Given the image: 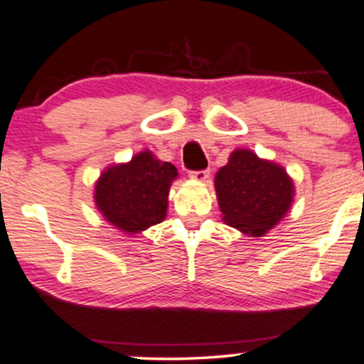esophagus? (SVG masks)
Listing matches in <instances>:
<instances>
[{
	"label": "esophagus",
	"instance_id": "esophagus-1",
	"mask_svg": "<svg viewBox=\"0 0 364 364\" xmlns=\"http://www.w3.org/2000/svg\"><path fill=\"white\" fill-rule=\"evenodd\" d=\"M210 173L209 171H190V178L195 179V181H205L207 178H209Z\"/></svg>",
	"mask_w": 364,
	"mask_h": 364
}]
</instances>
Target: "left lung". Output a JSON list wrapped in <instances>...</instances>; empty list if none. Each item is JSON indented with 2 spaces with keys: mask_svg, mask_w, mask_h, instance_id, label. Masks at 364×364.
I'll return each mask as SVG.
<instances>
[{
  "mask_svg": "<svg viewBox=\"0 0 364 364\" xmlns=\"http://www.w3.org/2000/svg\"><path fill=\"white\" fill-rule=\"evenodd\" d=\"M223 221L249 237H264L292 205L295 188L278 164L250 150H235L214 179Z\"/></svg>",
  "mask_w": 364,
  "mask_h": 364,
  "instance_id": "obj_1",
  "label": "left lung"
}]
</instances>
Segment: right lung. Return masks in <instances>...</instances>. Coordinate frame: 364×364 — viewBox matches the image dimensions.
Masks as SVG:
<instances>
[{
  "label": "right lung",
  "mask_w": 364,
  "mask_h": 364,
  "mask_svg": "<svg viewBox=\"0 0 364 364\" xmlns=\"http://www.w3.org/2000/svg\"><path fill=\"white\" fill-rule=\"evenodd\" d=\"M178 169L171 162L139 151L129 162L114 164L100 174L95 203L105 221L126 235L159 225L167 214V197Z\"/></svg>",
  "instance_id": "1"
}]
</instances>
